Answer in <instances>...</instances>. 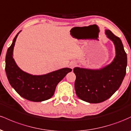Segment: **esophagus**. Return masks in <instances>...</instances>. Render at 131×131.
<instances>
[{"mask_svg": "<svg viewBox=\"0 0 131 131\" xmlns=\"http://www.w3.org/2000/svg\"><path fill=\"white\" fill-rule=\"evenodd\" d=\"M76 62H74V61H71V62L70 63V67L71 68V69H73L74 68L75 66H76Z\"/></svg>", "mask_w": 131, "mask_h": 131, "instance_id": "obj_1", "label": "esophagus"}]
</instances>
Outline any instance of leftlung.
<instances>
[{"instance_id":"1","label":"left lung","mask_w":131,"mask_h":131,"mask_svg":"<svg viewBox=\"0 0 131 131\" xmlns=\"http://www.w3.org/2000/svg\"><path fill=\"white\" fill-rule=\"evenodd\" d=\"M106 37L113 42L115 57L110 63L99 69L75 67L76 94L79 99L91 103H98L108 99L122 83L126 75L127 54L121 40L109 29Z\"/></svg>"}]
</instances>
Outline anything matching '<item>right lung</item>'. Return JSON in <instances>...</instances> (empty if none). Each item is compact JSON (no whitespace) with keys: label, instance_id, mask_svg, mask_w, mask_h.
Listing matches in <instances>:
<instances>
[{"label":"right lung","instance_id":"obj_1","mask_svg":"<svg viewBox=\"0 0 131 131\" xmlns=\"http://www.w3.org/2000/svg\"><path fill=\"white\" fill-rule=\"evenodd\" d=\"M18 33L7 50L5 58V71L9 83L24 99L32 102H42L53 95L57 84L72 71L63 68L46 74L33 75L18 67L13 58V49Z\"/></svg>","mask_w":131,"mask_h":131}]
</instances>
